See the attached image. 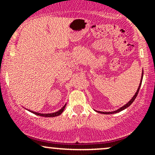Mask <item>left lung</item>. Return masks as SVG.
Listing matches in <instances>:
<instances>
[{"label":"left lung","mask_w":155,"mask_h":155,"mask_svg":"<svg viewBox=\"0 0 155 155\" xmlns=\"http://www.w3.org/2000/svg\"><path fill=\"white\" fill-rule=\"evenodd\" d=\"M143 75L142 74V76H141V80H140V85H139V87H138V89H137V92H136V93H135V94H134V96L133 97L131 98L129 102L127 103V104H125V105H124V106H123V107H120L119 109H117V110L112 111V112H102V111H97V110H95V109H94V110L96 111V112H97L98 113H101V114H107V115H109V114H115V113H118V112H121V111H122V110H124V109H125L126 108H127L128 107H130V106L131 104H132V103L134 102V100L136 99V97H137V94H138V93H139V91H140V86H141V85H142V81H143Z\"/></svg>","instance_id":"8db88e82"}]
</instances>
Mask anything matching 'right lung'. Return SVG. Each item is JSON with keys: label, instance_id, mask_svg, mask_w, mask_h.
<instances>
[{"label": "right lung", "instance_id": "right-lung-1", "mask_svg": "<svg viewBox=\"0 0 155 155\" xmlns=\"http://www.w3.org/2000/svg\"><path fill=\"white\" fill-rule=\"evenodd\" d=\"M66 105H67V104H65V105L64 106V107H62L61 109H59L58 111H57V112H52V113H40V112H34V111L29 110V109H25H25H27V110H28V111H29V112H32V113L35 114V115H39V116H42V117H48H48H51V118H52V117H56V116H58V115H60L61 114L62 112H64V110L65 107H66Z\"/></svg>", "mask_w": 155, "mask_h": 155}]
</instances>
